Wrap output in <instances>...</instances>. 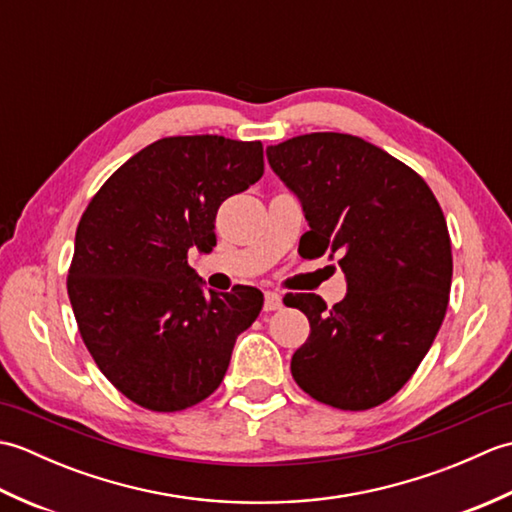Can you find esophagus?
<instances>
[{
    "instance_id": "obj_1",
    "label": "esophagus",
    "mask_w": 512,
    "mask_h": 512,
    "mask_svg": "<svg viewBox=\"0 0 512 512\" xmlns=\"http://www.w3.org/2000/svg\"><path fill=\"white\" fill-rule=\"evenodd\" d=\"M279 308H281V295H279V292L268 290L264 295V310L273 312V310H279Z\"/></svg>"
}]
</instances>
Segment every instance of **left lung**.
Masks as SVG:
<instances>
[{
	"instance_id": "left-lung-1",
	"label": "left lung",
	"mask_w": 512,
	"mask_h": 512,
	"mask_svg": "<svg viewBox=\"0 0 512 512\" xmlns=\"http://www.w3.org/2000/svg\"><path fill=\"white\" fill-rule=\"evenodd\" d=\"M266 156L308 220L299 253L339 255L347 281L332 308L312 292L284 299L310 321L292 378L330 407L372 409L413 376L447 314V220L416 171L358 136L303 134Z\"/></svg>"
}]
</instances>
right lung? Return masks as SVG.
Returning a JSON list of instances; mask_svg holds the SVG:
<instances>
[{
	"mask_svg": "<svg viewBox=\"0 0 512 512\" xmlns=\"http://www.w3.org/2000/svg\"><path fill=\"white\" fill-rule=\"evenodd\" d=\"M262 173L259 140L160 138L118 167L85 209L70 303L94 363L136 405L182 411L209 398L237 336L259 317L262 292H204L187 255L211 253L220 204Z\"/></svg>",
	"mask_w": 512,
	"mask_h": 512,
	"instance_id": "add662e5",
	"label": "right lung"
}]
</instances>
